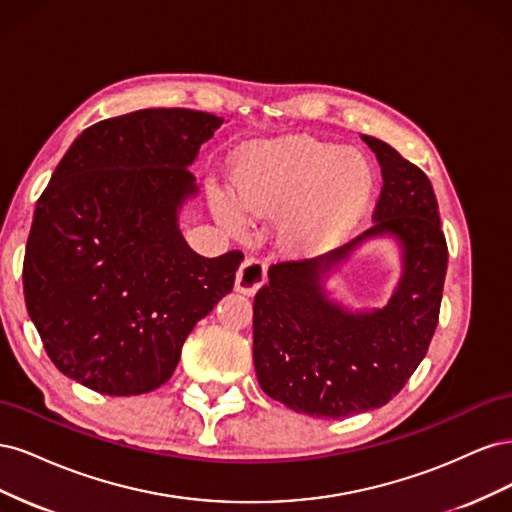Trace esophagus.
I'll return each instance as SVG.
<instances>
[{
	"label": "esophagus",
	"instance_id": "esophagus-1",
	"mask_svg": "<svg viewBox=\"0 0 512 512\" xmlns=\"http://www.w3.org/2000/svg\"><path fill=\"white\" fill-rule=\"evenodd\" d=\"M265 280H267L265 265H262L258 258H247L243 260V265L237 271L235 290L241 294H247V297H252V294H256L258 288L265 284Z\"/></svg>",
	"mask_w": 512,
	"mask_h": 512
}]
</instances>
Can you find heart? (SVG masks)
<instances>
[{
	"label": "heart",
	"mask_w": 512,
	"mask_h": 512,
	"mask_svg": "<svg viewBox=\"0 0 512 512\" xmlns=\"http://www.w3.org/2000/svg\"><path fill=\"white\" fill-rule=\"evenodd\" d=\"M376 175L359 149L290 134L245 147L230 173V192L213 207L230 228L243 213L275 216V243L286 256L312 258L342 243L365 215Z\"/></svg>",
	"instance_id": "heart-1"
}]
</instances>
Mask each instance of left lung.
<instances>
[{
	"instance_id": "1",
	"label": "left lung",
	"mask_w": 512,
	"mask_h": 512,
	"mask_svg": "<svg viewBox=\"0 0 512 512\" xmlns=\"http://www.w3.org/2000/svg\"><path fill=\"white\" fill-rule=\"evenodd\" d=\"M382 168L374 226L324 256L269 267L254 299L260 389L294 412L342 418L382 408L425 359L438 327L448 250L438 200L421 168L380 138L361 136ZM389 236L402 273L382 308L350 310L326 282L367 240Z\"/></svg>"
}]
</instances>
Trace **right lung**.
Wrapping results in <instances>:
<instances>
[{
	"label": "right lung",
	"instance_id": "right-lung-1",
	"mask_svg": "<svg viewBox=\"0 0 512 512\" xmlns=\"http://www.w3.org/2000/svg\"><path fill=\"white\" fill-rule=\"evenodd\" d=\"M224 123L145 108L76 136L38 198L23 262L27 314L61 374L102 395H143L232 290L241 252L196 254L179 211L190 166Z\"/></svg>",
	"mask_w": 512,
	"mask_h": 512
}]
</instances>
